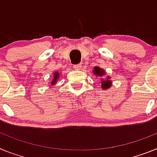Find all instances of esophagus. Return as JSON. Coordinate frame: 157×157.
<instances>
[{
	"mask_svg": "<svg viewBox=\"0 0 157 157\" xmlns=\"http://www.w3.org/2000/svg\"><path fill=\"white\" fill-rule=\"evenodd\" d=\"M73 68H74L75 69H80V68H81V64H77V65H73Z\"/></svg>",
	"mask_w": 157,
	"mask_h": 157,
	"instance_id": "1",
	"label": "esophagus"
}]
</instances>
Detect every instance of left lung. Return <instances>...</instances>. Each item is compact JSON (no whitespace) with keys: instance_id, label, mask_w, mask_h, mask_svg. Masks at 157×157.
Listing matches in <instances>:
<instances>
[{"instance_id":"left-lung-1","label":"left lung","mask_w":157,"mask_h":157,"mask_svg":"<svg viewBox=\"0 0 157 157\" xmlns=\"http://www.w3.org/2000/svg\"><path fill=\"white\" fill-rule=\"evenodd\" d=\"M93 72H94V74L96 75V76H101L102 77V76L104 74V71L99 67H95ZM111 82L110 81V80H103V81H102L101 86L103 88L107 89V88L111 87Z\"/></svg>"}]
</instances>
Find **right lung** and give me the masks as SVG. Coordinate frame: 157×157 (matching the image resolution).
Returning <instances> with one entry per match:
<instances>
[{
    "mask_svg": "<svg viewBox=\"0 0 157 157\" xmlns=\"http://www.w3.org/2000/svg\"><path fill=\"white\" fill-rule=\"evenodd\" d=\"M58 77V73H54V80H53V81H52V82H51V84H55L56 80H57Z\"/></svg>",
    "mask_w": 157,
    "mask_h": 157,
    "instance_id": "add662e5",
    "label": "right lung"
}]
</instances>
